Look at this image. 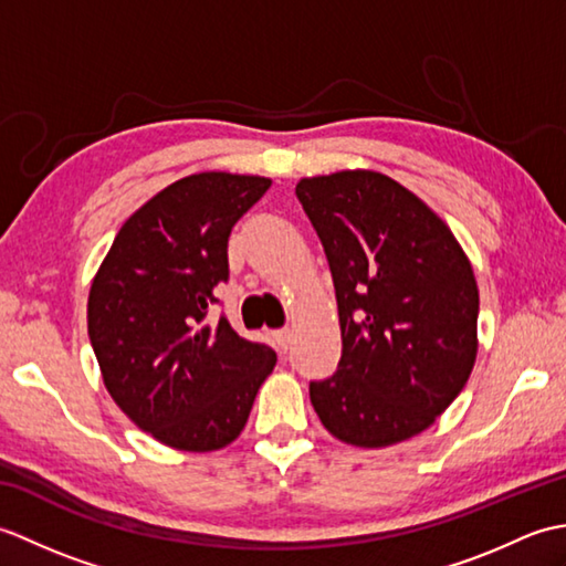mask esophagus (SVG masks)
Here are the masks:
<instances>
[{
    "mask_svg": "<svg viewBox=\"0 0 566 566\" xmlns=\"http://www.w3.org/2000/svg\"><path fill=\"white\" fill-rule=\"evenodd\" d=\"M292 335H294V333H292L290 328H282V331L274 333V338H276V343H280L282 350H286V347L292 345Z\"/></svg>",
    "mask_w": 566,
    "mask_h": 566,
    "instance_id": "esophagus-1",
    "label": "esophagus"
}]
</instances>
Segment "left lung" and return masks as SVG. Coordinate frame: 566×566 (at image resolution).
<instances>
[{"label": "left lung", "mask_w": 566, "mask_h": 566, "mask_svg": "<svg viewBox=\"0 0 566 566\" xmlns=\"http://www.w3.org/2000/svg\"><path fill=\"white\" fill-rule=\"evenodd\" d=\"M338 298V371L308 394L333 438L379 450L436 423L476 363L479 290L450 226L375 170L302 177Z\"/></svg>", "instance_id": "8db88e82"}]
</instances>
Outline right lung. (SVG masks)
<instances>
[{
    "instance_id": "obj_1",
    "label": "right lung",
    "mask_w": 566,
    "mask_h": 566,
    "mask_svg": "<svg viewBox=\"0 0 566 566\" xmlns=\"http://www.w3.org/2000/svg\"><path fill=\"white\" fill-rule=\"evenodd\" d=\"M270 185L233 172L177 179L128 216L92 280L87 331L104 387L167 448L231 444L276 365L272 347L209 318L228 235Z\"/></svg>"
}]
</instances>
